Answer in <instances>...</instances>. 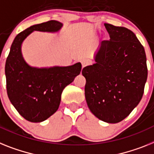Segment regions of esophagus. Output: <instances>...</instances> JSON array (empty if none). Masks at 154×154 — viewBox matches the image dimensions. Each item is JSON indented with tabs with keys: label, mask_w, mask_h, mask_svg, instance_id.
<instances>
[{
	"label": "esophagus",
	"mask_w": 154,
	"mask_h": 154,
	"mask_svg": "<svg viewBox=\"0 0 154 154\" xmlns=\"http://www.w3.org/2000/svg\"><path fill=\"white\" fill-rule=\"evenodd\" d=\"M90 64V62L88 60H83V61L81 62V65H82V69H83L84 67L87 66Z\"/></svg>",
	"instance_id": "obj_1"
}]
</instances>
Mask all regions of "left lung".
I'll return each instance as SVG.
<instances>
[{
  "label": "left lung",
  "instance_id": "left-lung-1",
  "mask_svg": "<svg viewBox=\"0 0 154 154\" xmlns=\"http://www.w3.org/2000/svg\"><path fill=\"white\" fill-rule=\"evenodd\" d=\"M109 41H103L95 63L82 69L85 99L97 118L107 123L123 121L142 99L147 80L146 56L135 34L104 23Z\"/></svg>",
  "mask_w": 154,
  "mask_h": 154
}]
</instances>
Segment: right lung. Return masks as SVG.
<instances>
[{"label":"right lung","mask_w":154,"mask_h":154,"mask_svg":"<svg viewBox=\"0 0 154 154\" xmlns=\"http://www.w3.org/2000/svg\"><path fill=\"white\" fill-rule=\"evenodd\" d=\"M63 24L55 20L27 28L14 39L6 63L8 96L19 113L30 122H41L59 109L63 89L81 71V63L65 67L34 68L23 59L21 45L33 31L57 32Z\"/></svg>","instance_id":"add662e5"}]
</instances>
